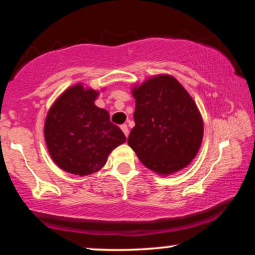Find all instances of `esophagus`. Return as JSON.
<instances>
[{"instance_id":"34e87169","label":"esophagus","mask_w":255,"mask_h":255,"mask_svg":"<svg viewBox=\"0 0 255 255\" xmlns=\"http://www.w3.org/2000/svg\"><path fill=\"white\" fill-rule=\"evenodd\" d=\"M121 129L125 133V135L128 136V134H129V129H128V126L127 125H122L121 126Z\"/></svg>"}]
</instances>
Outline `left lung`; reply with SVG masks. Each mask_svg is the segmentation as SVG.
I'll return each instance as SVG.
<instances>
[{
    "label": "left lung",
    "instance_id": "left-lung-1",
    "mask_svg": "<svg viewBox=\"0 0 255 255\" xmlns=\"http://www.w3.org/2000/svg\"><path fill=\"white\" fill-rule=\"evenodd\" d=\"M135 126L128 145L140 162L159 175L186 168L197 156L204 124L189 93L171 75L152 77L133 87Z\"/></svg>",
    "mask_w": 255,
    "mask_h": 255
}]
</instances>
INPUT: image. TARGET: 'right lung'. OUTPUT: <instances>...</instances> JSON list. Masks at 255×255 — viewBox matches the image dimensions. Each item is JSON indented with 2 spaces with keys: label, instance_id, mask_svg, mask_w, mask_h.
Masks as SVG:
<instances>
[{
  "label": "right lung",
  "instance_id": "add662e5",
  "mask_svg": "<svg viewBox=\"0 0 255 255\" xmlns=\"http://www.w3.org/2000/svg\"><path fill=\"white\" fill-rule=\"evenodd\" d=\"M98 95L83 84L69 87L52 104L44 125L52 160L79 176L101 170L110 152L126 141L124 131L110 122L109 113L95 105Z\"/></svg>",
  "mask_w": 255,
  "mask_h": 255
}]
</instances>
